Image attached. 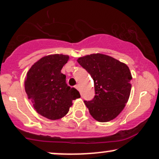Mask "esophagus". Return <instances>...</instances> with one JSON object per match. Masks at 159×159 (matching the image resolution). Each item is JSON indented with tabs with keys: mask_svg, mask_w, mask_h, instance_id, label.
Returning a JSON list of instances; mask_svg holds the SVG:
<instances>
[{
	"mask_svg": "<svg viewBox=\"0 0 159 159\" xmlns=\"http://www.w3.org/2000/svg\"><path fill=\"white\" fill-rule=\"evenodd\" d=\"M75 89H76L77 90H78V91H79V90H80L79 84H76V85H75Z\"/></svg>",
	"mask_w": 159,
	"mask_h": 159,
	"instance_id": "1",
	"label": "esophagus"
}]
</instances>
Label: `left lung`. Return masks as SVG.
<instances>
[{
	"instance_id": "8db88e82",
	"label": "left lung",
	"mask_w": 159,
	"mask_h": 159,
	"mask_svg": "<svg viewBox=\"0 0 159 159\" xmlns=\"http://www.w3.org/2000/svg\"><path fill=\"white\" fill-rule=\"evenodd\" d=\"M77 61L94 80L95 95L91 101H84L90 114L100 122L111 121L122 111L129 101L132 78L129 67L98 53Z\"/></svg>"
}]
</instances>
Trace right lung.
<instances>
[{"instance_id":"1","label":"right lung","mask_w":159,"mask_h":159,"mask_svg":"<svg viewBox=\"0 0 159 159\" xmlns=\"http://www.w3.org/2000/svg\"><path fill=\"white\" fill-rule=\"evenodd\" d=\"M69 56L51 54L34 64L27 73L25 91L38 114L51 120L67 115L72 101L81 97L75 88L66 83V76L61 72Z\"/></svg>"}]
</instances>
